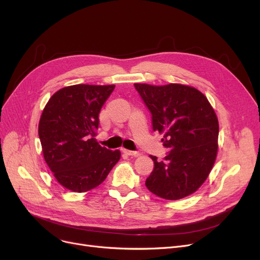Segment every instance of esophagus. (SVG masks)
<instances>
[{
    "mask_svg": "<svg viewBox=\"0 0 260 260\" xmlns=\"http://www.w3.org/2000/svg\"><path fill=\"white\" fill-rule=\"evenodd\" d=\"M122 153L125 154L126 156H138V152L129 151V149H125V148H122Z\"/></svg>",
    "mask_w": 260,
    "mask_h": 260,
    "instance_id": "obj_1",
    "label": "esophagus"
}]
</instances>
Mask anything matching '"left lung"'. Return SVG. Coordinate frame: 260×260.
<instances>
[{
    "label": "left lung",
    "instance_id": "8db88e82",
    "mask_svg": "<svg viewBox=\"0 0 260 260\" xmlns=\"http://www.w3.org/2000/svg\"><path fill=\"white\" fill-rule=\"evenodd\" d=\"M134 86L152 114L154 132L163 135V146L169 148L163 161L151 156L155 167L146 187L168 200L193 194L208 178L217 156L219 124L213 107L190 86Z\"/></svg>",
    "mask_w": 260,
    "mask_h": 260
}]
</instances>
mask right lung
Returning a JSON list of instances; mask_svg holds the SVG:
<instances>
[{
	"label": "right lung",
	"mask_w": 260,
	"mask_h": 260,
	"mask_svg": "<svg viewBox=\"0 0 260 260\" xmlns=\"http://www.w3.org/2000/svg\"><path fill=\"white\" fill-rule=\"evenodd\" d=\"M115 85L77 84L54 92L43 109L39 137L44 159L57 181L83 193L101 184L121 157L94 136L99 114Z\"/></svg>",
	"instance_id": "add662e5"
}]
</instances>
